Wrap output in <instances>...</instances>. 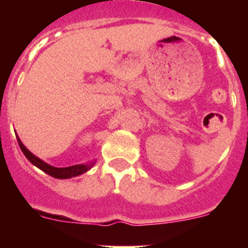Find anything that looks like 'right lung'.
<instances>
[{
	"label": "right lung",
	"instance_id": "right-lung-1",
	"mask_svg": "<svg viewBox=\"0 0 248 248\" xmlns=\"http://www.w3.org/2000/svg\"><path fill=\"white\" fill-rule=\"evenodd\" d=\"M17 140H18V145L19 148H21L22 153L25 154V156L30 160L31 163L33 164L34 166H37L38 169H41V170L45 171L46 174L56 177V179H71V177L78 176V175L83 174V172L88 171L89 169L94 165V164L92 163V164H85V165L68 166V168H54V166L48 165L47 163H45V161H42L41 159H38L36 155L32 154V153H31V151L21 143V140L18 139V137H17Z\"/></svg>",
	"mask_w": 248,
	"mask_h": 248
}]
</instances>
